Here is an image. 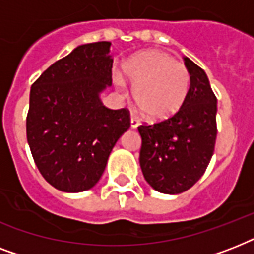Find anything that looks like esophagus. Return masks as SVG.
Instances as JSON below:
<instances>
[{"mask_svg":"<svg viewBox=\"0 0 254 254\" xmlns=\"http://www.w3.org/2000/svg\"><path fill=\"white\" fill-rule=\"evenodd\" d=\"M130 127L131 129H137L139 127V121L135 117H131L130 119Z\"/></svg>","mask_w":254,"mask_h":254,"instance_id":"esophagus-1","label":"esophagus"}]
</instances>
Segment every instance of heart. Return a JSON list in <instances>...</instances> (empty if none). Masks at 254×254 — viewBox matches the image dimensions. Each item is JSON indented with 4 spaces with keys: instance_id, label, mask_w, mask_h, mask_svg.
<instances>
[{
    "instance_id": "b5f03b06",
    "label": "heart",
    "mask_w": 254,
    "mask_h": 254,
    "mask_svg": "<svg viewBox=\"0 0 254 254\" xmlns=\"http://www.w3.org/2000/svg\"><path fill=\"white\" fill-rule=\"evenodd\" d=\"M123 73L133 85V100L149 121H163L181 111L190 91V73L170 54L146 50L129 58ZM117 85L124 84L120 76Z\"/></svg>"
}]
</instances>
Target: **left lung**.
<instances>
[{
  "mask_svg": "<svg viewBox=\"0 0 254 254\" xmlns=\"http://www.w3.org/2000/svg\"><path fill=\"white\" fill-rule=\"evenodd\" d=\"M190 91L171 119L141 125L139 166L145 181L158 192H185L204 174L216 142L217 100L207 73L187 57Z\"/></svg>",
  "mask_w": 254,
  "mask_h": 254,
  "instance_id": "obj_1",
  "label": "left lung"
}]
</instances>
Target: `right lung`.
<instances>
[{
    "instance_id": "add662e5",
    "label": "right lung",
    "mask_w": 254,
    "mask_h": 254,
    "mask_svg": "<svg viewBox=\"0 0 254 254\" xmlns=\"http://www.w3.org/2000/svg\"><path fill=\"white\" fill-rule=\"evenodd\" d=\"M111 45L77 46L31 85L27 142L43 178L64 192L92 189L130 127L125 108L109 109L100 97L112 85Z\"/></svg>"
}]
</instances>
